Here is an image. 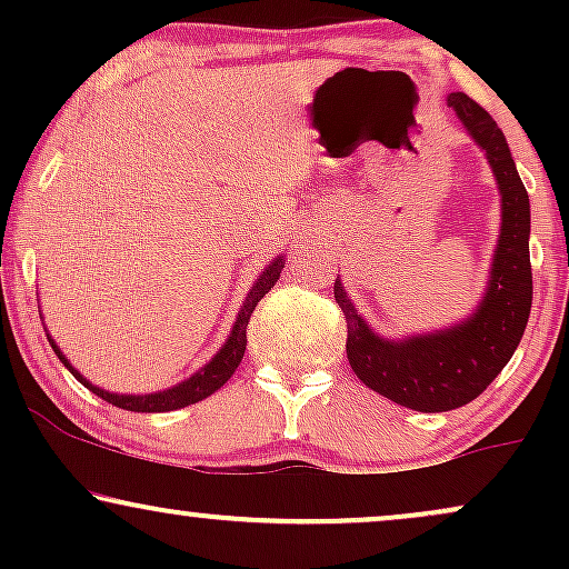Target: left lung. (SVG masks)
<instances>
[{
	"label": "left lung",
	"instance_id": "left-lung-1",
	"mask_svg": "<svg viewBox=\"0 0 569 569\" xmlns=\"http://www.w3.org/2000/svg\"><path fill=\"white\" fill-rule=\"evenodd\" d=\"M449 107L487 152L502 198L500 238L487 293L471 318L443 331L385 339L369 329L335 280V299L348 323V361L367 388L415 411L466 407L511 361L532 307L530 198L516 173L511 149L498 122L473 98L449 93Z\"/></svg>",
	"mask_w": 569,
	"mask_h": 569
}]
</instances>
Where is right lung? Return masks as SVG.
<instances>
[{
    "label": "right lung",
    "mask_w": 569,
    "mask_h": 569,
    "mask_svg": "<svg viewBox=\"0 0 569 569\" xmlns=\"http://www.w3.org/2000/svg\"><path fill=\"white\" fill-rule=\"evenodd\" d=\"M283 264H286L283 257L272 259V262L267 264V270L262 272V276L257 278V283H253L251 291H248L243 307H240L238 321H234V326H232V335L227 337V342L221 345V350L217 352V356H213L211 361H208L200 371H194V375L189 377V380L179 382V385H176V388L160 390V393L120 396V393H109V390L96 388V385H90L80 375V371L71 367L69 358L63 356L61 350H58V345L53 342V339H50V337L48 339H50V345H53L56 356L61 358L63 367H67L71 375H74L77 380L84 385V388L93 390L96 396H101L103 401H109V403H112V407H120V409H128V411H173V409H184V407H189V403H198V401H202V398L217 393L221 385H224L234 375V369L240 367V361H243V352H246V326H248V321H251L253 307H257L259 299H262L264 293L278 283Z\"/></svg>",
    "instance_id": "1"
}]
</instances>
